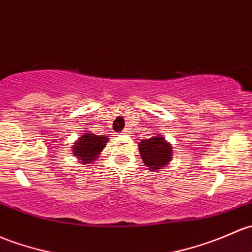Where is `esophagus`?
<instances>
[{
	"label": "esophagus",
	"mask_w": 252,
	"mask_h": 252,
	"mask_svg": "<svg viewBox=\"0 0 252 252\" xmlns=\"http://www.w3.org/2000/svg\"><path fill=\"white\" fill-rule=\"evenodd\" d=\"M129 133V129H124L123 131H122V134H128Z\"/></svg>",
	"instance_id": "obj_1"
}]
</instances>
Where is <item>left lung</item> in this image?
<instances>
[{
  "instance_id": "obj_1",
  "label": "left lung",
  "mask_w": 252,
  "mask_h": 252,
  "mask_svg": "<svg viewBox=\"0 0 252 252\" xmlns=\"http://www.w3.org/2000/svg\"><path fill=\"white\" fill-rule=\"evenodd\" d=\"M137 146L142 161L152 171L163 169L173 159V146L161 135L141 140Z\"/></svg>"
}]
</instances>
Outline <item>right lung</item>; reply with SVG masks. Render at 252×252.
<instances>
[{
    "mask_svg": "<svg viewBox=\"0 0 252 252\" xmlns=\"http://www.w3.org/2000/svg\"><path fill=\"white\" fill-rule=\"evenodd\" d=\"M108 139L106 135H95L91 131H84L79 135L77 141L72 145L73 156L82 164L94 163L106 147Z\"/></svg>",
    "mask_w": 252,
    "mask_h": 252,
    "instance_id": "add662e5",
    "label": "right lung"
}]
</instances>
